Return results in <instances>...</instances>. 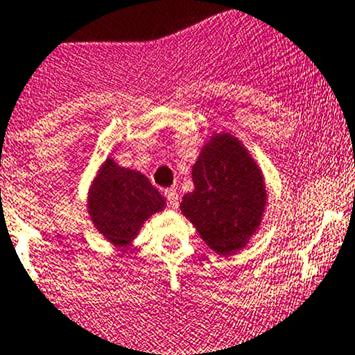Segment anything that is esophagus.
<instances>
[{
	"label": "esophagus",
	"instance_id": "obj_1",
	"mask_svg": "<svg viewBox=\"0 0 355 355\" xmlns=\"http://www.w3.org/2000/svg\"><path fill=\"white\" fill-rule=\"evenodd\" d=\"M164 199H166V206L168 207H178V200H180V198H178L177 191H173V189H166L164 191Z\"/></svg>",
	"mask_w": 355,
	"mask_h": 355
}]
</instances>
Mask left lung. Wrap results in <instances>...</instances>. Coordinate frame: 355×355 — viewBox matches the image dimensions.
Segmentation results:
<instances>
[{"instance_id":"obj_1","label":"left lung","mask_w":355,"mask_h":355,"mask_svg":"<svg viewBox=\"0 0 355 355\" xmlns=\"http://www.w3.org/2000/svg\"><path fill=\"white\" fill-rule=\"evenodd\" d=\"M192 180L194 192L184 196L182 213L216 254L241 249L259 225L266 202L259 168L237 139L223 134L204 146Z\"/></svg>"}]
</instances>
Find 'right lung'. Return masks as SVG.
<instances>
[{
	"instance_id": "right-lung-1",
	"label": "right lung",
	"mask_w": 355,
	"mask_h": 355,
	"mask_svg": "<svg viewBox=\"0 0 355 355\" xmlns=\"http://www.w3.org/2000/svg\"><path fill=\"white\" fill-rule=\"evenodd\" d=\"M163 206V198L144 175L120 168L111 159L96 178L89 198L92 221L116 245H127L141 225Z\"/></svg>"
}]
</instances>
